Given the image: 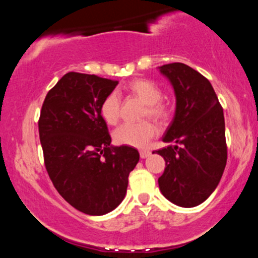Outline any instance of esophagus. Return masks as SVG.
<instances>
[{"label":"esophagus","instance_id":"34e87169","mask_svg":"<svg viewBox=\"0 0 258 258\" xmlns=\"http://www.w3.org/2000/svg\"><path fill=\"white\" fill-rule=\"evenodd\" d=\"M150 154H152V153H150L149 150H141V152H139V155H141L142 159L148 158V156H149Z\"/></svg>","mask_w":258,"mask_h":258}]
</instances>
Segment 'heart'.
Wrapping results in <instances>:
<instances>
[{"mask_svg": "<svg viewBox=\"0 0 258 258\" xmlns=\"http://www.w3.org/2000/svg\"><path fill=\"white\" fill-rule=\"evenodd\" d=\"M127 90L147 104L144 116L162 120L168 115L167 106L160 102L162 98V92L153 81L146 79L135 80L130 82ZM120 105V97L115 91L110 92L102 100L99 106L100 116L108 125H115L119 121ZM156 133L158 128L150 121H143L139 123H123L114 131V141L120 146L144 148L155 137Z\"/></svg>", "mask_w": 258, "mask_h": 258, "instance_id": "heart-1", "label": "heart"}]
</instances>
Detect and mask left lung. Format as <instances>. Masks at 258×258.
Wrapping results in <instances>:
<instances>
[{"label": "left lung", "mask_w": 258, "mask_h": 258, "mask_svg": "<svg viewBox=\"0 0 258 258\" xmlns=\"http://www.w3.org/2000/svg\"><path fill=\"white\" fill-rule=\"evenodd\" d=\"M176 94V112L156 150L166 162L159 188L171 203L194 207L220 183L227 164L226 126L222 105L205 76L183 63L160 67Z\"/></svg>", "instance_id": "8db88e82"}]
</instances>
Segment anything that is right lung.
I'll list each match as a JSON object with an SVG mask.
<instances>
[{
	"label": "right lung",
	"instance_id": "obj_1",
	"mask_svg": "<svg viewBox=\"0 0 258 258\" xmlns=\"http://www.w3.org/2000/svg\"><path fill=\"white\" fill-rule=\"evenodd\" d=\"M119 81L68 73L49 90L41 109L38 133L44 166L53 185L79 211L102 216L120 205L139 153L111 147L102 100Z\"/></svg>",
	"mask_w": 258,
	"mask_h": 258
}]
</instances>
